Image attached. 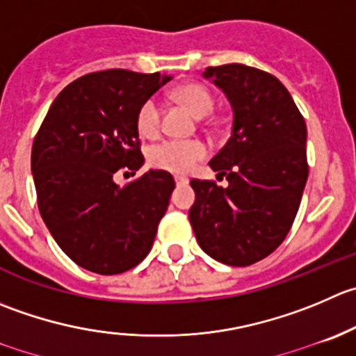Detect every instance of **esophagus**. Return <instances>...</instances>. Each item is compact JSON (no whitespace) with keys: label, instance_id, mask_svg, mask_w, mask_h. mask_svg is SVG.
I'll use <instances>...</instances> for the list:
<instances>
[{"label":"esophagus","instance_id":"34e87169","mask_svg":"<svg viewBox=\"0 0 356 356\" xmlns=\"http://www.w3.org/2000/svg\"><path fill=\"white\" fill-rule=\"evenodd\" d=\"M175 184L177 186H186L189 182V179L188 177H182V175H175Z\"/></svg>","mask_w":356,"mask_h":356}]
</instances>
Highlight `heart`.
Masks as SVG:
<instances>
[{"instance_id": "obj_1", "label": "heart", "mask_w": 356, "mask_h": 356, "mask_svg": "<svg viewBox=\"0 0 356 356\" xmlns=\"http://www.w3.org/2000/svg\"><path fill=\"white\" fill-rule=\"evenodd\" d=\"M175 99L181 101L189 111L198 118H205L210 115L216 106L213 95L209 88L198 83H189V85L179 86L174 92ZM161 125V108L160 102L154 97H149L143 102V106L137 111L136 127L137 132L146 139H153L158 136ZM207 154L205 146L200 140H163L151 147L149 163L160 170L172 172V174H188L195 168L200 160H203Z\"/></svg>"}]
</instances>
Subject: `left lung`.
Returning a JSON list of instances; mask_svg holds the SVG:
<instances>
[{"label":"left lung","instance_id":"obj_1","mask_svg":"<svg viewBox=\"0 0 356 356\" xmlns=\"http://www.w3.org/2000/svg\"><path fill=\"white\" fill-rule=\"evenodd\" d=\"M226 94L233 130L209 161L227 188L193 179V231L203 252L227 266L268 257L291 231L308 181L306 123L278 78L243 64L207 67Z\"/></svg>","mask_w":356,"mask_h":356}]
</instances>
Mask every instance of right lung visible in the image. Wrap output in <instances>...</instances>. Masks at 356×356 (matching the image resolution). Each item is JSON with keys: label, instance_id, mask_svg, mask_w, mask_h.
<instances>
[{"label": "right lung", "instance_id": "right-lung-1", "mask_svg": "<svg viewBox=\"0 0 356 356\" xmlns=\"http://www.w3.org/2000/svg\"><path fill=\"white\" fill-rule=\"evenodd\" d=\"M170 79L127 69L81 76L51 102L34 137L40 213L64 254L85 270L125 273L153 247L174 177L149 170L123 188L115 177L143 167L137 111Z\"/></svg>", "mask_w": 356, "mask_h": 356}]
</instances>
